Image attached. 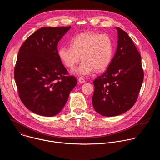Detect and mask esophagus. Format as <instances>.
<instances>
[{"label":"esophagus","mask_w":160,"mask_h":160,"mask_svg":"<svg viewBox=\"0 0 160 160\" xmlns=\"http://www.w3.org/2000/svg\"><path fill=\"white\" fill-rule=\"evenodd\" d=\"M78 82L80 83H85V80L83 78H78Z\"/></svg>","instance_id":"obj_1"}]
</instances>
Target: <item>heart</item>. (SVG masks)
Returning a JSON list of instances; mask_svg holds the SVG:
<instances>
[{
	"label": "heart",
	"instance_id": "heart-1",
	"mask_svg": "<svg viewBox=\"0 0 160 160\" xmlns=\"http://www.w3.org/2000/svg\"><path fill=\"white\" fill-rule=\"evenodd\" d=\"M71 45L72 46L60 47L58 56L64 64L70 68H73L82 57L83 61L73 70V73L78 76H88L95 69L98 72L103 71L111 62L113 43L107 34L83 32L72 38Z\"/></svg>",
	"mask_w": 160,
	"mask_h": 160
}]
</instances>
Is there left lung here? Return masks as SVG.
<instances>
[{"mask_svg": "<svg viewBox=\"0 0 160 160\" xmlns=\"http://www.w3.org/2000/svg\"><path fill=\"white\" fill-rule=\"evenodd\" d=\"M115 28L118 45L115 56L107 70L93 82V107L104 117L118 116L129 110L138 99L144 79L139 51L125 31Z\"/></svg>", "mask_w": 160, "mask_h": 160, "instance_id": "left-lung-1", "label": "left lung"}]
</instances>
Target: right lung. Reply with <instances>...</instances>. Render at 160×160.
<instances>
[{
	"label": "right lung",
	"instance_id": "add662e5",
	"mask_svg": "<svg viewBox=\"0 0 160 160\" xmlns=\"http://www.w3.org/2000/svg\"><path fill=\"white\" fill-rule=\"evenodd\" d=\"M71 28L42 27L21 46L14 79L23 104L38 115L54 117L64 108L77 82L58 56V43Z\"/></svg>",
	"mask_w": 160,
	"mask_h": 160
}]
</instances>
